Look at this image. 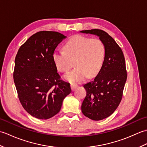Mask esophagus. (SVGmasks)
<instances>
[{
    "instance_id": "esophagus-1",
    "label": "esophagus",
    "mask_w": 147,
    "mask_h": 147,
    "mask_svg": "<svg viewBox=\"0 0 147 147\" xmlns=\"http://www.w3.org/2000/svg\"><path fill=\"white\" fill-rule=\"evenodd\" d=\"M77 87H78L77 85H75V84H73V83L71 84V88L72 90V91H74V90H75Z\"/></svg>"
}]
</instances>
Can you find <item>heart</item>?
<instances>
[{
  "label": "heart",
  "instance_id": "b5f03b06",
  "mask_svg": "<svg viewBox=\"0 0 147 147\" xmlns=\"http://www.w3.org/2000/svg\"><path fill=\"white\" fill-rule=\"evenodd\" d=\"M64 51L55 50L52 59L61 73L67 72L74 64L76 68L65 74L71 83H80L93 78L100 71L104 63L106 49L101 40L82 35L72 36L64 45Z\"/></svg>",
  "mask_w": 147,
  "mask_h": 147
}]
</instances>
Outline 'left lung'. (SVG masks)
<instances>
[{
    "instance_id": "obj_1",
    "label": "left lung",
    "mask_w": 147,
    "mask_h": 147,
    "mask_svg": "<svg viewBox=\"0 0 147 147\" xmlns=\"http://www.w3.org/2000/svg\"><path fill=\"white\" fill-rule=\"evenodd\" d=\"M98 36L106 49L104 63L92 82L83 85L86 95L82 105L86 117L100 121L113 114L123 97L127 79L125 59L120 47L107 33L101 30L81 31Z\"/></svg>"
}]
</instances>
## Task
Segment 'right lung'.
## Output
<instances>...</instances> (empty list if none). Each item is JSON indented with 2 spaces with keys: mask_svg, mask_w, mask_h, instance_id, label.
Returning <instances> with one entry per match:
<instances>
[{
  "mask_svg": "<svg viewBox=\"0 0 147 147\" xmlns=\"http://www.w3.org/2000/svg\"><path fill=\"white\" fill-rule=\"evenodd\" d=\"M66 38L56 32L34 34L19 49L15 58L14 81L21 104L33 117L47 119L60 111L70 84L61 80L52 54Z\"/></svg>",
  "mask_w": 147,
  "mask_h": 147,
  "instance_id": "add662e5",
  "label": "right lung"
}]
</instances>
